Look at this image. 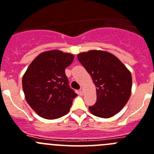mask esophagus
I'll list each match as a JSON object with an SVG mask.
<instances>
[{"instance_id": "obj_1", "label": "esophagus", "mask_w": 154, "mask_h": 154, "mask_svg": "<svg viewBox=\"0 0 154 154\" xmlns=\"http://www.w3.org/2000/svg\"><path fill=\"white\" fill-rule=\"evenodd\" d=\"M78 93L80 95H83V94H84V89H83V88H81V89L79 90Z\"/></svg>"}]
</instances>
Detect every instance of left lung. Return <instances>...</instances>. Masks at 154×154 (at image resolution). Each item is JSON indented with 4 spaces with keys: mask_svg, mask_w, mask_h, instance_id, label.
<instances>
[{
    "mask_svg": "<svg viewBox=\"0 0 154 154\" xmlns=\"http://www.w3.org/2000/svg\"><path fill=\"white\" fill-rule=\"evenodd\" d=\"M77 59L97 88V102L89 106L90 112L101 118H110L119 112L131 95L132 76L129 69L108 52L91 50L78 54Z\"/></svg>",
    "mask_w": 154,
    "mask_h": 154,
    "instance_id": "left-lung-1",
    "label": "left lung"
}]
</instances>
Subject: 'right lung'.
<instances>
[{"label":"right lung","instance_id":"obj_1","mask_svg":"<svg viewBox=\"0 0 154 154\" xmlns=\"http://www.w3.org/2000/svg\"><path fill=\"white\" fill-rule=\"evenodd\" d=\"M73 55L59 50L39 54L31 63L22 77L25 99L39 116L56 119L69 112L72 99L77 97L70 88L65 69Z\"/></svg>","mask_w":154,"mask_h":154}]
</instances>
